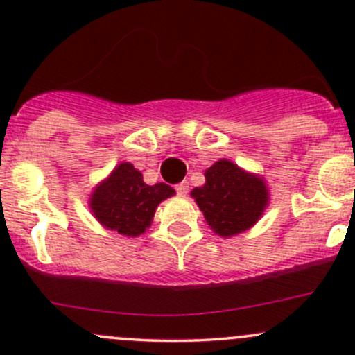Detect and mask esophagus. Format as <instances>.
<instances>
[{
  "label": "esophagus",
  "mask_w": 355,
  "mask_h": 355,
  "mask_svg": "<svg viewBox=\"0 0 355 355\" xmlns=\"http://www.w3.org/2000/svg\"><path fill=\"white\" fill-rule=\"evenodd\" d=\"M175 191L178 196H187L189 192V182H180V184L175 185Z\"/></svg>",
  "instance_id": "esophagus-1"
}]
</instances>
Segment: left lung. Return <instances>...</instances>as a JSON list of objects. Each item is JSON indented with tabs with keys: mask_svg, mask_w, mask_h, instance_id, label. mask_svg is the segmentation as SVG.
Wrapping results in <instances>:
<instances>
[{
	"mask_svg": "<svg viewBox=\"0 0 355 355\" xmlns=\"http://www.w3.org/2000/svg\"><path fill=\"white\" fill-rule=\"evenodd\" d=\"M191 194L207 225L221 237H232L252 227L268 204L264 182L227 159L207 168L206 184Z\"/></svg>",
	"mask_w": 355,
	"mask_h": 355,
	"instance_id": "obj_1",
	"label": "left lung"
}]
</instances>
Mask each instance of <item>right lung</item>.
<instances>
[{"mask_svg":"<svg viewBox=\"0 0 355 355\" xmlns=\"http://www.w3.org/2000/svg\"><path fill=\"white\" fill-rule=\"evenodd\" d=\"M173 194V189L163 182L144 184L141 171L135 170L134 164L121 163L94 191L91 209L110 230L137 237L151 225L157 204Z\"/></svg>","mask_w":355,"mask_h":355,"instance_id":"obj_1","label":"right lung"}]
</instances>
